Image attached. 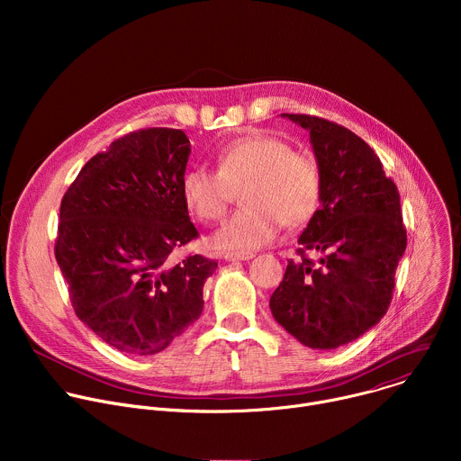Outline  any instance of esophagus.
Segmentation results:
<instances>
[{"mask_svg":"<svg viewBox=\"0 0 461 461\" xmlns=\"http://www.w3.org/2000/svg\"><path fill=\"white\" fill-rule=\"evenodd\" d=\"M224 258L226 260H249V258H253V253L251 251H228V253H224Z\"/></svg>","mask_w":461,"mask_h":461,"instance_id":"34e87169","label":"esophagus"}]
</instances>
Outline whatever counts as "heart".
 <instances>
[{"mask_svg": "<svg viewBox=\"0 0 461 461\" xmlns=\"http://www.w3.org/2000/svg\"><path fill=\"white\" fill-rule=\"evenodd\" d=\"M185 208L203 222L222 221L240 189L242 208L213 235L222 251H251L272 242L281 226L313 217L322 193L319 160L267 131H251L217 151V171L194 166L180 182Z\"/></svg>", "mask_w": 461, "mask_h": 461, "instance_id": "obj_1", "label": "heart"}]
</instances>
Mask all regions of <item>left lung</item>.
Masks as SVG:
<instances>
[{"label": "left lung", "instance_id": "1", "mask_svg": "<svg viewBox=\"0 0 461 461\" xmlns=\"http://www.w3.org/2000/svg\"><path fill=\"white\" fill-rule=\"evenodd\" d=\"M310 131L322 175L321 206L299 237L270 297L276 321L310 348L343 347L386 313L407 248L400 193L374 149L350 129L310 114H288ZM306 249L319 250V263Z\"/></svg>", "mask_w": 461, "mask_h": 461}]
</instances>
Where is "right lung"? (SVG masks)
<instances>
[{"label": "right lung", "instance_id": "obj_1", "mask_svg": "<svg viewBox=\"0 0 461 461\" xmlns=\"http://www.w3.org/2000/svg\"><path fill=\"white\" fill-rule=\"evenodd\" d=\"M189 153L180 129L133 131L95 155L61 199L54 255L75 313L120 352L158 354L203 313L217 262L171 260L199 237L180 189Z\"/></svg>", "mask_w": 461, "mask_h": 461}]
</instances>
